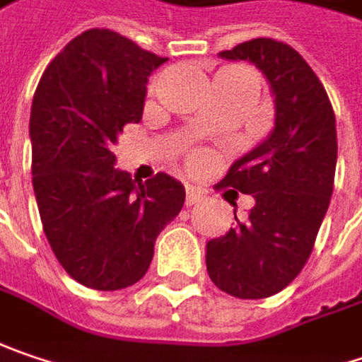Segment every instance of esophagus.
Here are the masks:
<instances>
[{
  "mask_svg": "<svg viewBox=\"0 0 362 362\" xmlns=\"http://www.w3.org/2000/svg\"><path fill=\"white\" fill-rule=\"evenodd\" d=\"M204 193L199 189H195V187H187V191H185V204L187 206H197L199 202H204Z\"/></svg>",
  "mask_w": 362,
  "mask_h": 362,
  "instance_id": "esophagus-1",
  "label": "esophagus"
}]
</instances>
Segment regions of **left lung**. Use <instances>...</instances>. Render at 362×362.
I'll return each instance as SVG.
<instances>
[{
    "instance_id": "left-lung-1",
    "label": "left lung",
    "mask_w": 362,
    "mask_h": 362,
    "mask_svg": "<svg viewBox=\"0 0 362 362\" xmlns=\"http://www.w3.org/2000/svg\"><path fill=\"white\" fill-rule=\"evenodd\" d=\"M220 57L262 71L275 95V128L216 185L252 195L255 208L244 220L234 214L238 226L209 240L206 264L222 291L262 299L285 289L312 255L334 189V110L312 66L289 45L255 38Z\"/></svg>"
}]
</instances>
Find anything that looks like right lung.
<instances>
[{"instance_id": "obj_1", "label": "right lung", "mask_w": 362, "mask_h": 362, "mask_svg": "<svg viewBox=\"0 0 362 362\" xmlns=\"http://www.w3.org/2000/svg\"><path fill=\"white\" fill-rule=\"evenodd\" d=\"M167 59L105 28L73 38L46 66L30 112L32 185L48 244L85 287L116 291L148 271L154 240L185 187L116 169L112 146L142 119L146 83Z\"/></svg>"}]
</instances>
